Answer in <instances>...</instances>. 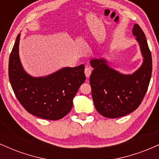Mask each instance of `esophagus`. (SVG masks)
I'll use <instances>...</instances> for the list:
<instances>
[{
	"instance_id": "obj_1",
	"label": "esophagus",
	"mask_w": 159,
	"mask_h": 159,
	"mask_svg": "<svg viewBox=\"0 0 159 159\" xmlns=\"http://www.w3.org/2000/svg\"><path fill=\"white\" fill-rule=\"evenodd\" d=\"M91 72H92V69H91L90 68H89V67H86L84 69V73H85L86 77H87V78L90 77V75H91Z\"/></svg>"
}]
</instances>
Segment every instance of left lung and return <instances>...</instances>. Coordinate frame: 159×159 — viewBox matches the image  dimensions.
Segmentation results:
<instances>
[{"label":"left lung","instance_id":"1","mask_svg":"<svg viewBox=\"0 0 159 159\" xmlns=\"http://www.w3.org/2000/svg\"><path fill=\"white\" fill-rule=\"evenodd\" d=\"M139 43L143 63L132 75H123L107 65L103 59H93L90 77L92 97L96 111L105 117L117 118L136 110L148 89L152 64V55L144 33L138 25L132 30Z\"/></svg>","mask_w":159,"mask_h":159}]
</instances>
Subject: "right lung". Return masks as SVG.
Returning <instances> with one entry per match:
<instances>
[{"label":"right lung","mask_w":159,"mask_h":159,"mask_svg":"<svg viewBox=\"0 0 159 159\" xmlns=\"http://www.w3.org/2000/svg\"><path fill=\"white\" fill-rule=\"evenodd\" d=\"M20 34L9 60V79L16 98L27 112L43 119H62L72 109L73 98L85 81L84 65L66 67L46 77L25 72L19 56Z\"/></svg>","instance_id":"1"}]
</instances>
